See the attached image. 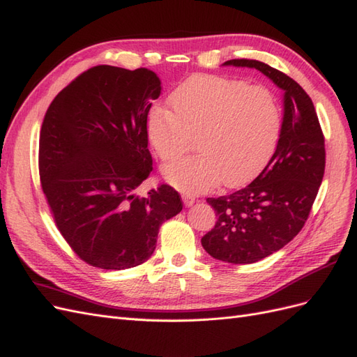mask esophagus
Here are the masks:
<instances>
[{"label": "esophagus", "instance_id": "obj_1", "mask_svg": "<svg viewBox=\"0 0 357 357\" xmlns=\"http://www.w3.org/2000/svg\"><path fill=\"white\" fill-rule=\"evenodd\" d=\"M183 202H185V205L186 207H190V205H193L195 204V201H197V198L193 197V195H190V193H183Z\"/></svg>", "mask_w": 357, "mask_h": 357}]
</instances>
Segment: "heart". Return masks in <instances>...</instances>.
I'll list each match as a JSON object with an SVG mask.
<instances>
[{
  "label": "heart",
  "mask_w": 357,
  "mask_h": 357,
  "mask_svg": "<svg viewBox=\"0 0 357 357\" xmlns=\"http://www.w3.org/2000/svg\"><path fill=\"white\" fill-rule=\"evenodd\" d=\"M155 107L147 132L159 159L176 160L193 146L199 153L168 165L169 183L185 192H208L222 181L235 188L255 178L278 146L283 107L273 89L222 75H193Z\"/></svg>",
  "instance_id": "b5f03b06"
}]
</instances>
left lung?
<instances>
[{
	"label": "left lung",
	"mask_w": 357,
	"mask_h": 357,
	"mask_svg": "<svg viewBox=\"0 0 357 357\" xmlns=\"http://www.w3.org/2000/svg\"><path fill=\"white\" fill-rule=\"evenodd\" d=\"M225 66L256 68L284 93L283 132L275 153L250 185L231 195L207 198L218 215L201 240L222 262L253 264L291 241L305 225L325 174V137L307 92L256 59H231Z\"/></svg>",
	"instance_id": "1"
}]
</instances>
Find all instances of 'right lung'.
<instances>
[{
    "label": "right lung",
    "mask_w": 357,
    "mask_h": 357,
    "mask_svg": "<svg viewBox=\"0 0 357 357\" xmlns=\"http://www.w3.org/2000/svg\"><path fill=\"white\" fill-rule=\"evenodd\" d=\"M162 91L152 70L98 66L52 101L41 125L38 171L59 232L82 261L102 269L144 264L180 193L137 188L152 172L147 116Z\"/></svg>",
    "instance_id": "obj_1"
}]
</instances>
